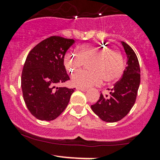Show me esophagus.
I'll return each mask as SVG.
<instances>
[{
	"label": "esophagus",
	"instance_id": "34e87169",
	"mask_svg": "<svg viewBox=\"0 0 160 160\" xmlns=\"http://www.w3.org/2000/svg\"><path fill=\"white\" fill-rule=\"evenodd\" d=\"M77 89L82 90V91H87V90H88V88H82V87H78V88H77Z\"/></svg>",
	"mask_w": 160,
	"mask_h": 160
}]
</instances>
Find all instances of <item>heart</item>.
I'll return each mask as SVG.
<instances>
[{
	"mask_svg": "<svg viewBox=\"0 0 160 160\" xmlns=\"http://www.w3.org/2000/svg\"><path fill=\"white\" fill-rule=\"evenodd\" d=\"M80 54L84 62H90L88 68L90 70L73 75L72 82L74 85L88 88L100 83L102 79L105 83H113L123 72V54L118 48H106L100 42L87 43L81 46ZM82 61L72 52H67L63 59L65 67L71 70H80L83 66Z\"/></svg>",
	"mask_w": 160,
	"mask_h": 160,
	"instance_id": "obj_1",
	"label": "heart"
}]
</instances>
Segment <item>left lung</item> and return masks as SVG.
I'll list each match as a JSON object with an SVG mask.
<instances>
[{"instance_id":"left-lung-1","label":"left lung","mask_w":160,"mask_h":160,"mask_svg":"<svg viewBox=\"0 0 160 160\" xmlns=\"http://www.w3.org/2000/svg\"><path fill=\"white\" fill-rule=\"evenodd\" d=\"M128 56L127 67L122 78L114 84L109 95L101 93L91 109L101 120L107 122L120 121L128 114L136 100L140 84V67L134 50L125 42H122Z\"/></svg>"}]
</instances>
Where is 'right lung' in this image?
<instances>
[{
	"mask_svg": "<svg viewBox=\"0 0 160 160\" xmlns=\"http://www.w3.org/2000/svg\"><path fill=\"white\" fill-rule=\"evenodd\" d=\"M74 42L71 38L53 35L40 42L28 54L21 79L22 93L31 114L39 120H54L68 105L74 88L55 85L70 80L63 59Z\"/></svg>",
	"mask_w": 160,
	"mask_h": 160,
	"instance_id": "obj_1",
	"label": "right lung"
}]
</instances>
